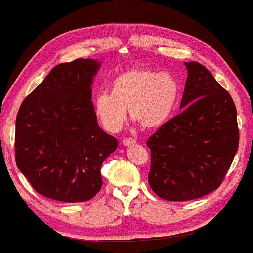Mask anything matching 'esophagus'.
<instances>
[{"mask_svg":"<svg viewBox=\"0 0 253 253\" xmlns=\"http://www.w3.org/2000/svg\"><path fill=\"white\" fill-rule=\"evenodd\" d=\"M136 143V139L133 138H124L123 139V145L124 146H132Z\"/></svg>","mask_w":253,"mask_h":253,"instance_id":"esophagus-1","label":"esophagus"}]
</instances>
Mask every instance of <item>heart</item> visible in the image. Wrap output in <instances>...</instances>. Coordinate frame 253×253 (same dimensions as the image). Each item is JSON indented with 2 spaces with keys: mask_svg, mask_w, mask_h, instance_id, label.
Masks as SVG:
<instances>
[{
  "mask_svg": "<svg viewBox=\"0 0 253 253\" xmlns=\"http://www.w3.org/2000/svg\"><path fill=\"white\" fill-rule=\"evenodd\" d=\"M179 96V85L169 73L131 69L111 83V93L97 95L94 113L108 131H117L126 120V108L133 121L145 128L162 125Z\"/></svg>",
  "mask_w": 253,
  "mask_h": 253,
  "instance_id": "1",
  "label": "heart"
}]
</instances>
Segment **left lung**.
Segmentation results:
<instances>
[{
	"label": "left lung",
	"instance_id": "obj_1",
	"mask_svg": "<svg viewBox=\"0 0 253 253\" xmlns=\"http://www.w3.org/2000/svg\"><path fill=\"white\" fill-rule=\"evenodd\" d=\"M181 113L147 141L148 182L167 201H191L218 189L239 146L237 110L230 94L201 63L185 62Z\"/></svg>",
	"mask_w": 253,
	"mask_h": 253
}]
</instances>
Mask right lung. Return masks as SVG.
<instances>
[{
	"mask_svg": "<svg viewBox=\"0 0 253 253\" xmlns=\"http://www.w3.org/2000/svg\"><path fill=\"white\" fill-rule=\"evenodd\" d=\"M98 69L93 59L58 64L18 110L15 161L48 199H93L102 187V163L117 149V139L101 129L94 113L91 85Z\"/></svg>",
	"mask_w": 253,
	"mask_h": 253,
	"instance_id": "obj_1",
	"label": "right lung"
}]
</instances>
